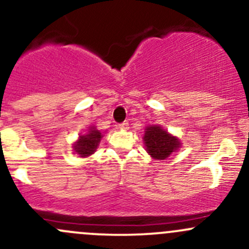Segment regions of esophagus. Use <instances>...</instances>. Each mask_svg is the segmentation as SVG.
Listing matches in <instances>:
<instances>
[{"instance_id": "esophagus-1", "label": "esophagus", "mask_w": 249, "mask_h": 249, "mask_svg": "<svg viewBox=\"0 0 249 249\" xmlns=\"http://www.w3.org/2000/svg\"><path fill=\"white\" fill-rule=\"evenodd\" d=\"M118 127H119L120 130H127V129H129V123H127V122L122 123V124L118 125Z\"/></svg>"}]
</instances>
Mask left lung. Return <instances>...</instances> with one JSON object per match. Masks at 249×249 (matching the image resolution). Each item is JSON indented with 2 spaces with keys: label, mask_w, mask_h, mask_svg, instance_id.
<instances>
[{
  "label": "left lung",
  "mask_w": 249,
  "mask_h": 249,
  "mask_svg": "<svg viewBox=\"0 0 249 249\" xmlns=\"http://www.w3.org/2000/svg\"><path fill=\"white\" fill-rule=\"evenodd\" d=\"M143 141L147 148V153H149L150 157L157 160L167 159L180 147L177 137L170 135L159 125L145 127Z\"/></svg>",
  "instance_id": "1"
}]
</instances>
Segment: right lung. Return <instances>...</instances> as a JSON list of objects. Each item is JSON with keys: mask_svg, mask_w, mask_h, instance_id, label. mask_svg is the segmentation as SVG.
Here are the masks:
<instances>
[{"mask_svg": "<svg viewBox=\"0 0 249 249\" xmlns=\"http://www.w3.org/2000/svg\"><path fill=\"white\" fill-rule=\"evenodd\" d=\"M102 139V135L96 127L89 129L88 134L82 135L79 139L73 144V149L77 154H79L82 158L89 157L92 153L96 152V148L99 145L100 141Z\"/></svg>", "mask_w": 249, "mask_h": 249, "instance_id": "1", "label": "right lung"}]
</instances>
